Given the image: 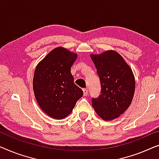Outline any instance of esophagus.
I'll list each match as a JSON object with an SVG mask.
<instances>
[{
	"label": "esophagus",
	"instance_id": "obj_1",
	"mask_svg": "<svg viewBox=\"0 0 159 159\" xmlns=\"http://www.w3.org/2000/svg\"><path fill=\"white\" fill-rule=\"evenodd\" d=\"M83 91H84V96L88 95V93H89L88 89H83Z\"/></svg>",
	"mask_w": 159,
	"mask_h": 159
}]
</instances>
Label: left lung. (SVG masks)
<instances>
[{
  "label": "left lung",
  "instance_id": "8db88e82",
  "mask_svg": "<svg viewBox=\"0 0 159 159\" xmlns=\"http://www.w3.org/2000/svg\"><path fill=\"white\" fill-rule=\"evenodd\" d=\"M91 58L101 83V92L92 98V106L103 120H114L125 112L133 100L135 86L133 71L115 51L91 55Z\"/></svg>",
  "mask_w": 159,
  "mask_h": 159
}]
</instances>
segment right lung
<instances>
[{
	"instance_id": "add662e5",
	"label": "right lung",
	"mask_w": 159,
	"mask_h": 159,
	"mask_svg": "<svg viewBox=\"0 0 159 159\" xmlns=\"http://www.w3.org/2000/svg\"><path fill=\"white\" fill-rule=\"evenodd\" d=\"M77 55L62 48L51 51L37 65L33 89L42 110L57 120L67 117L82 97V89L74 84L70 68Z\"/></svg>"
}]
</instances>
